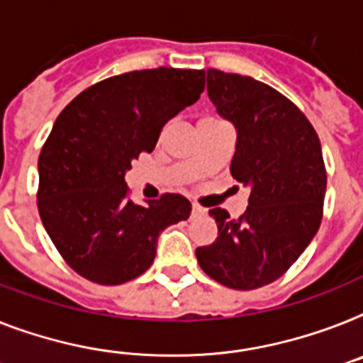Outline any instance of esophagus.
I'll return each mask as SVG.
<instances>
[{
  "label": "esophagus",
  "instance_id": "34e87169",
  "mask_svg": "<svg viewBox=\"0 0 363 363\" xmlns=\"http://www.w3.org/2000/svg\"><path fill=\"white\" fill-rule=\"evenodd\" d=\"M203 213H206V209L196 206V203H193V209H191V215H193V217H199V215H203Z\"/></svg>",
  "mask_w": 363,
  "mask_h": 363
}]
</instances>
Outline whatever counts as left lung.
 <instances>
[{
	"instance_id": "obj_1",
	"label": "left lung",
	"mask_w": 363,
	"mask_h": 363,
	"mask_svg": "<svg viewBox=\"0 0 363 363\" xmlns=\"http://www.w3.org/2000/svg\"><path fill=\"white\" fill-rule=\"evenodd\" d=\"M208 94L238 130L232 176L250 187L247 211L209 209L218 235L196 248L202 271L239 291L286 274L319 230L326 191L321 143L289 98L248 76L208 68Z\"/></svg>"
}]
</instances>
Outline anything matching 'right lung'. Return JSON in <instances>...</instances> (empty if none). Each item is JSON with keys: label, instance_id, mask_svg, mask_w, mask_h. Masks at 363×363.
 Segmentation results:
<instances>
[{"label": "right lung", "instance_id": "obj_1", "mask_svg": "<svg viewBox=\"0 0 363 363\" xmlns=\"http://www.w3.org/2000/svg\"><path fill=\"white\" fill-rule=\"evenodd\" d=\"M203 70L152 68L98 81L57 116L38 155L42 224L70 269L100 286L140 277L157 238L187 220L191 202L164 193L139 206L125 170L152 152L163 125L203 92Z\"/></svg>", "mask_w": 363, "mask_h": 363}]
</instances>
